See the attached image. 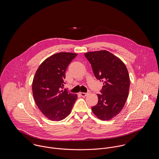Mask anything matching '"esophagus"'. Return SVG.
Segmentation results:
<instances>
[{"label":"esophagus","instance_id":"obj_1","mask_svg":"<svg viewBox=\"0 0 159 159\" xmlns=\"http://www.w3.org/2000/svg\"><path fill=\"white\" fill-rule=\"evenodd\" d=\"M88 94V93H85V92H80V95L82 97H86L87 95Z\"/></svg>","mask_w":159,"mask_h":159}]
</instances>
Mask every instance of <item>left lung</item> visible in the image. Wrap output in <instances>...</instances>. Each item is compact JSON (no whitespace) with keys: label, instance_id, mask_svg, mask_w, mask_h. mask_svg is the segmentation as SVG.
Here are the masks:
<instances>
[{"label":"left lung","instance_id":"left-lung-1","mask_svg":"<svg viewBox=\"0 0 159 159\" xmlns=\"http://www.w3.org/2000/svg\"><path fill=\"white\" fill-rule=\"evenodd\" d=\"M97 80L103 82L97 94L98 101L92 107L93 114L103 120L111 119L123 108L129 95L130 78L124 63L106 50L84 54Z\"/></svg>","mask_w":159,"mask_h":159}]
</instances>
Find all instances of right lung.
Here are the masks:
<instances>
[{"instance_id":"1","label":"right lung","mask_w":159,"mask_h":159,"mask_svg":"<svg viewBox=\"0 0 159 159\" xmlns=\"http://www.w3.org/2000/svg\"><path fill=\"white\" fill-rule=\"evenodd\" d=\"M77 56L59 52L45 59L37 69L32 83L33 96L39 110L51 120L59 121L71 111L78 96L63 90L66 71Z\"/></svg>"}]
</instances>
